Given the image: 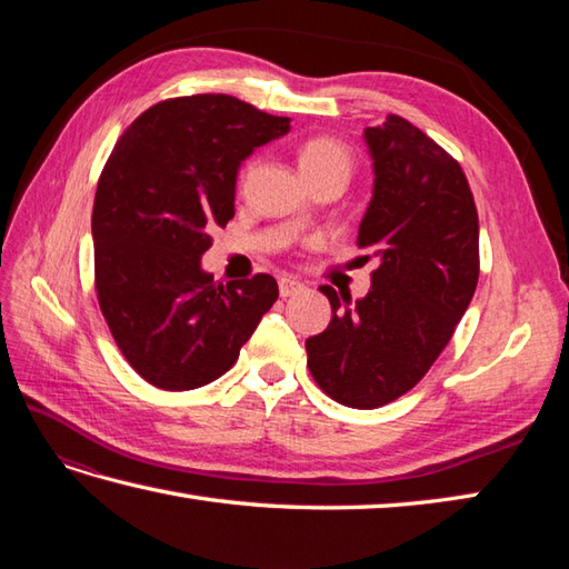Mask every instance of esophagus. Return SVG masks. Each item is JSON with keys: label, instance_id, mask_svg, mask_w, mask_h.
I'll return each instance as SVG.
<instances>
[{"label": "esophagus", "instance_id": "esophagus-1", "mask_svg": "<svg viewBox=\"0 0 569 569\" xmlns=\"http://www.w3.org/2000/svg\"><path fill=\"white\" fill-rule=\"evenodd\" d=\"M298 291H303V283H300L298 278H293V276H281V278H278V293H281L283 298L293 296Z\"/></svg>", "mask_w": 569, "mask_h": 569}]
</instances>
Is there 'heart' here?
Returning a JSON list of instances; mask_svg holds the SVG:
<instances>
[{"mask_svg":"<svg viewBox=\"0 0 569 569\" xmlns=\"http://www.w3.org/2000/svg\"><path fill=\"white\" fill-rule=\"evenodd\" d=\"M298 166L303 176L318 180L322 176H345L349 180L355 171V153L345 141L335 137H310L298 147ZM247 173V168L241 176Z\"/></svg>","mask_w":569,"mask_h":569,"instance_id":"heart-1","label":"heart"}]
</instances>
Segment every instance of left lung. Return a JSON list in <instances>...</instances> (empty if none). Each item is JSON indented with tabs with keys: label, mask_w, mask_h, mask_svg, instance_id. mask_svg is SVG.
I'll return each instance as SVG.
<instances>
[{
	"label": "left lung",
	"mask_w": 569,
	"mask_h": 569,
	"mask_svg": "<svg viewBox=\"0 0 569 569\" xmlns=\"http://www.w3.org/2000/svg\"><path fill=\"white\" fill-rule=\"evenodd\" d=\"M365 141L373 196L357 244L379 269L359 300L320 288L332 320L306 349L325 393L371 410L413 389L452 340L479 281V217L462 168L408 119L389 114Z\"/></svg>",
	"instance_id": "1"
}]
</instances>
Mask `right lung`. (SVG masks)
<instances>
[{
	"mask_svg": "<svg viewBox=\"0 0 569 569\" xmlns=\"http://www.w3.org/2000/svg\"><path fill=\"white\" fill-rule=\"evenodd\" d=\"M288 129L229 94H190L149 107L114 143L92 208L94 288L117 347L156 389L220 379L276 303L273 276L222 286L200 259L234 217L239 163Z\"/></svg>",
	"mask_w": 569,
	"mask_h": 569,
	"instance_id": "1",
	"label": "right lung"
}]
</instances>
